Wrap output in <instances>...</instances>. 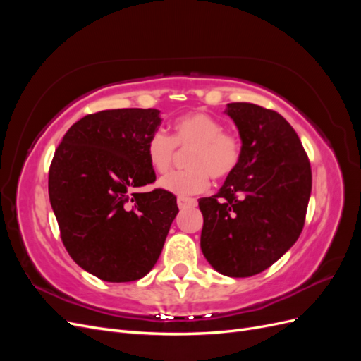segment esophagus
I'll return each mask as SVG.
<instances>
[{"mask_svg":"<svg viewBox=\"0 0 361 361\" xmlns=\"http://www.w3.org/2000/svg\"><path fill=\"white\" fill-rule=\"evenodd\" d=\"M195 204H197V200H195V199L178 197V206L180 207V209H183V207H187V206H195Z\"/></svg>","mask_w":361,"mask_h":361,"instance_id":"obj_1","label":"esophagus"}]
</instances>
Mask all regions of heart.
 Returning a JSON list of instances; mask_svg holds the SVG:
<instances>
[{
	"label": "heart",
	"instance_id": "obj_1",
	"mask_svg": "<svg viewBox=\"0 0 361 361\" xmlns=\"http://www.w3.org/2000/svg\"><path fill=\"white\" fill-rule=\"evenodd\" d=\"M188 170L169 173L159 180V187L179 197L202 194L209 188V178L224 179L236 170L241 161V141L224 130L223 123L204 113L179 117L173 125V135L155 130L146 143L150 167L166 173L179 150H189Z\"/></svg>",
	"mask_w": 361,
	"mask_h": 361
}]
</instances>
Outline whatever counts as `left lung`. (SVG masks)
<instances>
[{
	"instance_id": "1",
	"label": "left lung",
	"mask_w": 361,
	"mask_h": 361,
	"mask_svg": "<svg viewBox=\"0 0 361 361\" xmlns=\"http://www.w3.org/2000/svg\"><path fill=\"white\" fill-rule=\"evenodd\" d=\"M243 141L241 161L212 197L199 200L200 247L215 271L250 277L297 243L312 192V169L300 137L279 113L227 104Z\"/></svg>"
}]
</instances>
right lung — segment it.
Instances as JSON below:
<instances>
[{
    "label": "right lung",
    "mask_w": 361,
    "mask_h": 361,
    "mask_svg": "<svg viewBox=\"0 0 361 361\" xmlns=\"http://www.w3.org/2000/svg\"><path fill=\"white\" fill-rule=\"evenodd\" d=\"M161 125L154 108H118L73 123L49 167V202L71 257L97 279L123 283L154 268L179 207L146 155Z\"/></svg>",
    "instance_id": "right-lung-1"
}]
</instances>
